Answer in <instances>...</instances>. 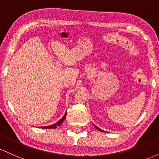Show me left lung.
Returning a JSON list of instances; mask_svg holds the SVG:
<instances>
[{
  "label": "left lung",
  "instance_id": "8db88e82",
  "mask_svg": "<svg viewBox=\"0 0 159 159\" xmlns=\"http://www.w3.org/2000/svg\"><path fill=\"white\" fill-rule=\"evenodd\" d=\"M95 127H96V129H98V131H101V132H103V131H102V130H101V129H98V127H96V125H95Z\"/></svg>",
  "mask_w": 159,
  "mask_h": 159
}]
</instances>
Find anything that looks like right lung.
<instances>
[{
    "label": "right lung",
    "mask_w": 159,
    "mask_h": 159,
    "mask_svg": "<svg viewBox=\"0 0 159 159\" xmlns=\"http://www.w3.org/2000/svg\"><path fill=\"white\" fill-rule=\"evenodd\" d=\"M66 113L64 116H63V118H62L61 120H60L59 121H58L57 123L54 124V125H49V126H44V127H42V128H43H43H44V129H54V128H56L57 126H58V125H61V124L62 123H63V120H65V118H66Z\"/></svg>",
    "instance_id": "obj_1"
}]
</instances>
